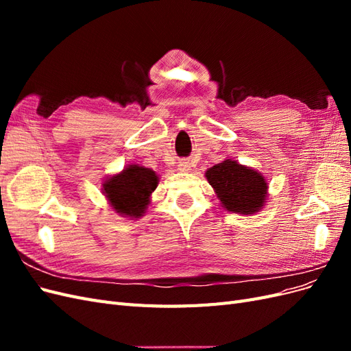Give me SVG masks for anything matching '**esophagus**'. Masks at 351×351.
Masks as SVG:
<instances>
[{
  "label": "esophagus",
  "mask_w": 351,
  "mask_h": 351,
  "mask_svg": "<svg viewBox=\"0 0 351 351\" xmlns=\"http://www.w3.org/2000/svg\"><path fill=\"white\" fill-rule=\"evenodd\" d=\"M178 169H180V171H182V173H187L189 169H190V164L186 162V161H180V162H178Z\"/></svg>",
  "instance_id": "1"
}]
</instances>
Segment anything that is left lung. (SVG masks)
Segmentation results:
<instances>
[{
    "label": "left lung",
    "instance_id": "obj_1",
    "mask_svg": "<svg viewBox=\"0 0 351 351\" xmlns=\"http://www.w3.org/2000/svg\"><path fill=\"white\" fill-rule=\"evenodd\" d=\"M205 177L214 187L222 208L234 214H256L267 202L268 184L265 177L234 159H226L210 167Z\"/></svg>",
    "mask_w": 351,
    "mask_h": 351
}]
</instances>
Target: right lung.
<instances>
[{"label": "right lung", "instance_id": "add662e5", "mask_svg": "<svg viewBox=\"0 0 351 351\" xmlns=\"http://www.w3.org/2000/svg\"><path fill=\"white\" fill-rule=\"evenodd\" d=\"M158 182L159 178L151 168L129 165L121 173L105 180L102 190L117 214L141 218L149 205Z\"/></svg>", "mask_w": 351, "mask_h": 351}]
</instances>
